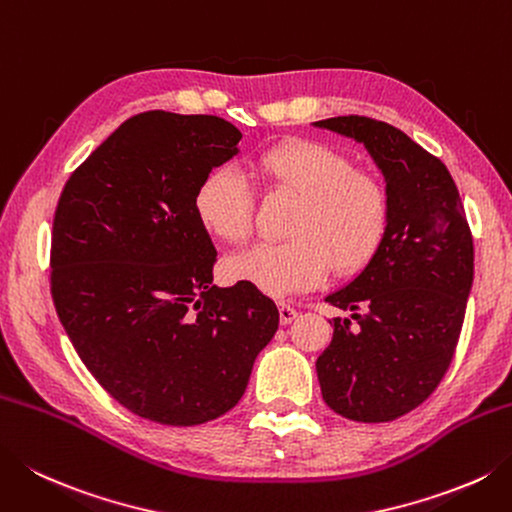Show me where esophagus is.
Masks as SVG:
<instances>
[{
  "mask_svg": "<svg viewBox=\"0 0 512 512\" xmlns=\"http://www.w3.org/2000/svg\"><path fill=\"white\" fill-rule=\"evenodd\" d=\"M297 315H299V313H297V310H295L293 306H288V304H284V302L279 304V322H282V326H288Z\"/></svg>",
  "mask_w": 512,
  "mask_h": 512,
  "instance_id": "esophagus-1",
  "label": "esophagus"
}]
</instances>
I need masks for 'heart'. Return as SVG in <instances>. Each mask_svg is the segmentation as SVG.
I'll use <instances>...</instances> for the list:
<instances>
[{"label": "heart", "mask_w": 512, "mask_h": 512, "mask_svg": "<svg viewBox=\"0 0 512 512\" xmlns=\"http://www.w3.org/2000/svg\"><path fill=\"white\" fill-rule=\"evenodd\" d=\"M270 190L295 195L288 235L279 244H259L233 257L226 270L273 297L315 288L330 275L357 273L386 242L390 193L373 173L359 170L346 153L319 142H286L259 157ZM195 213L210 235L242 244L255 226V193L237 166H217L195 193Z\"/></svg>", "instance_id": "obj_1"}]
</instances>
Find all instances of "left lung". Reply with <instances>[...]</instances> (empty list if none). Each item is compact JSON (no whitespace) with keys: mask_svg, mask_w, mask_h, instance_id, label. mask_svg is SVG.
Wrapping results in <instances>:
<instances>
[{"mask_svg":"<svg viewBox=\"0 0 512 512\" xmlns=\"http://www.w3.org/2000/svg\"><path fill=\"white\" fill-rule=\"evenodd\" d=\"M364 144L390 193L379 253L326 297L333 342L317 357L324 402L353 422H393L424 404L453 362L473 286V235L442 159L370 117L315 122Z\"/></svg>","mask_w":512,"mask_h":512,"instance_id":"1","label":"left lung"}]
</instances>
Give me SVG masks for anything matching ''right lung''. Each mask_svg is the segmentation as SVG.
I'll return each mask as SVG.
<instances>
[{
	"label": "right lung",
	"instance_id": "right-lung-1",
	"mask_svg": "<svg viewBox=\"0 0 512 512\" xmlns=\"http://www.w3.org/2000/svg\"><path fill=\"white\" fill-rule=\"evenodd\" d=\"M242 133L215 115L126 119L66 182L53 219L50 293L77 355L119 404L197 426L228 413L279 326L255 286L213 284L217 250L195 213Z\"/></svg>",
	"mask_w": 512,
	"mask_h": 512
}]
</instances>
